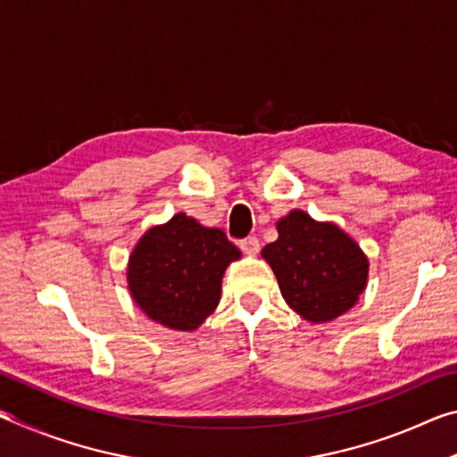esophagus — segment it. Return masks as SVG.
<instances>
[{
  "instance_id": "34e87169",
  "label": "esophagus",
  "mask_w": 457,
  "mask_h": 457,
  "mask_svg": "<svg viewBox=\"0 0 457 457\" xmlns=\"http://www.w3.org/2000/svg\"><path fill=\"white\" fill-rule=\"evenodd\" d=\"M239 247H242V252L247 253V256H256V253L260 252V242H258V237L250 236L239 242Z\"/></svg>"
}]
</instances>
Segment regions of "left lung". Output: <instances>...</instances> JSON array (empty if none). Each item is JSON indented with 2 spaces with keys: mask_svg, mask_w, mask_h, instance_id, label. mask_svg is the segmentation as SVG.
Listing matches in <instances>:
<instances>
[{
  "mask_svg": "<svg viewBox=\"0 0 457 457\" xmlns=\"http://www.w3.org/2000/svg\"><path fill=\"white\" fill-rule=\"evenodd\" d=\"M278 239L262 250L280 292L308 322H330L357 304L369 260L351 236L330 221L292 210L276 223Z\"/></svg>",
  "mask_w": 457,
  "mask_h": 457,
  "instance_id": "8db88e82",
  "label": "left lung"
}]
</instances>
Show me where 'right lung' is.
Here are the masks:
<instances>
[{"label": "right lung", "instance_id": "obj_1", "mask_svg": "<svg viewBox=\"0 0 457 457\" xmlns=\"http://www.w3.org/2000/svg\"><path fill=\"white\" fill-rule=\"evenodd\" d=\"M239 258L221 229L177 213L135 245L127 270L130 296L151 320L195 330L218 308L223 272Z\"/></svg>", "mask_w": 457, "mask_h": 457}]
</instances>
